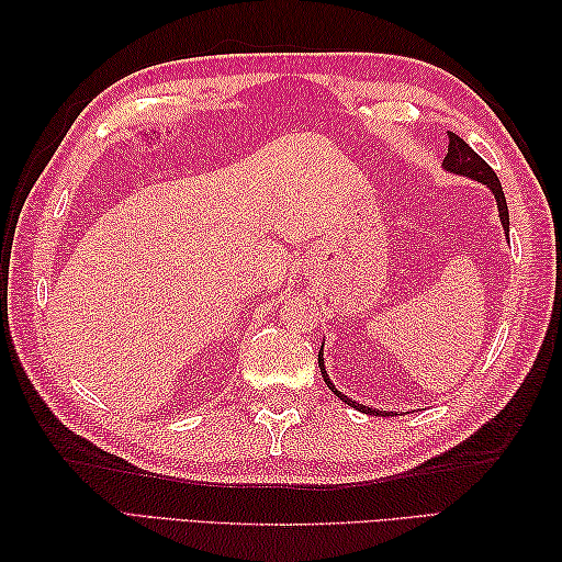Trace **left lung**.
<instances>
[{"instance_id": "1", "label": "left lung", "mask_w": 562, "mask_h": 562, "mask_svg": "<svg viewBox=\"0 0 562 562\" xmlns=\"http://www.w3.org/2000/svg\"><path fill=\"white\" fill-rule=\"evenodd\" d=\"M445 169H449V171H453V173H461V176H469V178H473V181H479V183H485L487 188L493 190L495 193V200H497V210H499V220H503V224H505V232H509V212H507V200H505V193H503V186H499V178L495 176V171L491 169V166H487V161L485 159H481L479 154H475L469 145H465V142L459 137V135H453V133H449V151H447V157H445ZM318 367H321V374H324V379H326V384H328V389L336 393V396L340 398V401H345L348 405H352V408H357V411H362V413H369V415H391V413H381V411H372V408H364L362 403H355V401H350L348 396H342V393L330 384L328 381V374H326V369H324V360H321V352H318Z\"/></svg>"}]
</instances>
